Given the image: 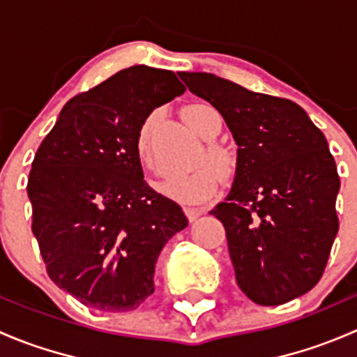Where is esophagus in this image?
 <instances>
[{
    "label": "esophagus",
    "instance_id": "34e87169",
    "mask_svg": "<svg viewBox=\"0 0 357 357\" xmlns=\"http://www.w3.org/2000/svg\"><path fill=\"white\" fill-rule=\"evenodd\" d=\"M185 214H186V218H188V221H195L197 218H199V215L202 214V211L200 208H193V207H185Z\"/></svg>",
    "mask_w": 357,
    "mask_h": 357
}]
</instances>
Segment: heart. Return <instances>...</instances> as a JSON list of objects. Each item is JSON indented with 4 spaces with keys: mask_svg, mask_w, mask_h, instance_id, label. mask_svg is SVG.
I'll list each match as a JSON object with an SVG mask.
<instances>
[{
    "mask_svg": "<svg viewBox=\"0 0 357 357\" xmlns=\"http://www.w3.org/2000/svg\"><path fill=\"white\" fill-rule=\"evenodd\" d=\"M183 117L204 139H214L221 131V119H219L218 112L204 103H193V105L185 107ZM152 129L153 119L149 117L143 121L138 129V135H136V155L146 167L152 165V150H150ZM205 160L212 165L222 178H229L235 172V157L226 146L219 145V143L208 142L205 145V152L200 155L199 164ZM211 168L205 164L188 174L174 176V178L160 183L158 190L162 195L181 202V204H200V202L211 199L218 192L219 178L213 171L215 168Z\"/></svg>",
    "mask_w": 357,
    "mask_h": 357,
    "instance_id": "obj_1",
    "label": "heart"
}]
</instances>
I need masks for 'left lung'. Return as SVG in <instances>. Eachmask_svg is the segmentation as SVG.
Masks as SVG:
<instances>
[{"mask_svg":"<svg viewBox=\"0 0 357 357\" xmlns=\"http://www.w3.org/2000/svg\"><path fill=\"white\" fill-rule=\"evenodd\" d=\"M233 132V188L215 205L236 283L252 302L280 305L321 280L338 231L340 188L325 135L287 98L248 91L205 72H179Z\"/></svg>","mask_w":357,"mask_h":357,"instance_id":"1","label":"left lung"}]
</instances>
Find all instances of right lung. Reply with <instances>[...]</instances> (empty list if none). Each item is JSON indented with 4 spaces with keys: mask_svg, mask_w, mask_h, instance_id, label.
Returning a JSON list of instances; mask_svg holds the SVG:
<instances>
[{
    "mask_svg": "<svg viewBox=\"0 0 357 357\" xmlns=\"http://www.w3.org/2000/svg\"><path fill=\"white\" fill-rule=\"evenodd\" d=\"M185 93L174 72L132 66L70 100L29 172L32 233L56 287L98 311L126 312L153 294L160 250L188 225L150 188L136 135Z\"/></svg>",
    "mask_w": 357,
    "mask_h": 357,
    "instance_id": "right-lung-1",
    "label": "right lung"
}]
</instances>
